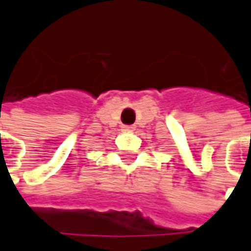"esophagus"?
Wrapping results in <instances>:
<instances>
[{"label": "esophagus", "mask_w": 251, "mask_h": 251, "mask_svg": "<svg viewBox=\"0 0 251 251\" xmlns=\"http://www.w3.org/2000/svg\"><path fill=\"white\" fill-rule=\"evenodd\" d=\"M123 129H124V131H128V132H131V131H134V127H132V126H124V127H123Z\"/></svg>", "instance_id": "1"}]
</instances>
